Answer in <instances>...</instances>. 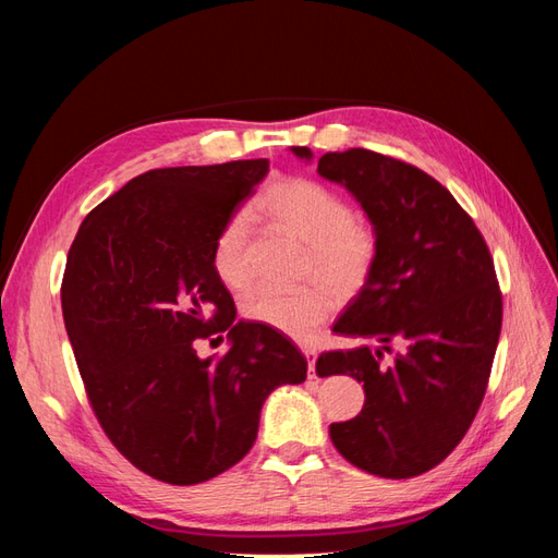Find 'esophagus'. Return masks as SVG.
I'll return each mask as SVG.
<instances>
[{
    "label": "esophagus",
    "instance_id": "esophagus-1",
    "mask_svg": "<svg viewBox=\"0 0 558 558\" xmlns=\"http://www.w3.org/2000/svg\"><path fill=\"white\" fill-rule=\"evenodd\" d=\"M302 353L310 359V379H316V349L314 347H302Z\"/></svg>",
    "mask_w": 558,
    "mask_h": 558
}]
</instances>
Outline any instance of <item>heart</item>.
Instances as JSON below:
<instances>
[{"mask_svg":"<svg viewBox=\"0 0 558 558\" xmlns=\"http://www.w3.org/2000/svg\"><path fill=\"white\" fill-rule=\"evenodd\" d=\"M253 214L307 246L305 277H316L337 293H356L373 275L379 234L367 218L353 216L328 185L305 177L279 179L253 202ZM211 260L218 279L230 291L248 289L253 281L251 223L244 214L232 216L218 232ZM335 307L337 300L326 286L300 291L258 289L244 298L242 314L293 340H310Z\"/></svg>","mask_w":558,"mask_h":558,"instance_id":"1","label":"heart"}]
</instances>
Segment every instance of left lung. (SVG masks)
<instances>
[{
  "label": "left lung",
  "mask_w": 558,
  "mask_h": 558,
  "mask_svg": "<svg viewBox=\"0 0 558 558\" xmlns=\"http://www.w3.org/2000/svg\"><path fill=\"white\" fill-rule=\"evenodd\" d=\"M291 154L314 160L307 146ZM316 172L347 189L379 234L373 275L332 326L377 347L316 361L318 377L365 388L361 414L330 424V440L369 475L416 477L447 459L482 404L502 320L492 253L445 185L408 162L349 148L320 156ZM391 341L403 351L384 366Z\"/></svg>",
  "instance_id": "obj_1"
}]
</instances>
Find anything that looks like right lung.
Segmentation results:
<instances>
[{"mask_svg": "<svg viewBox=\"0 0 558 558\" xmlns=\"http://www.w3.org/2000/svg\"><path fill=\"white\" fill-rule=\"evenodd\" d=\"M267 172L260 158L134 177L86 216L66 256L62 316L93 410L113 447L160 482L199 484L242 461L267 396L307 379L289 337L234 320L211 260ZM218 331L227 356L199 360L196 340Z\"/></svg>", "mask_w": 558, "mask_h": 558, "instance_id": "obj_1", "label": "right lung"}]
</instances>
